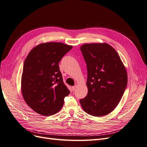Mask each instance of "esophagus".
Wrapping results in <instances>:
<instances>
[{"instance_id":"1","label":"esophagus","mask_w":147,"mask_h":147,"mask_svg":"<svg viewBox=\"0 0 147 147\" xmlns=\"http://www.w3.org/2000/svg\"><path fill=\"white\" fill-rule=\"evenodd\" d=\"M76 88H77L76 85H75L74 86H72V90H73V91H75V90H76Z\"/></svg>"}]
</instances>
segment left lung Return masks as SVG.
I'll return each instance as SVG.
<instances>
[{
  "mask_svg": "<svg viewBox=\"0 0 147 147\" xmlns=\"http://www.w3.org/2000/svg\"><path fill=\"white\" fill-rule=\"evenodd\" d=\"M80 50L87 66L88 91L80 102L88 114L105 116L116 108L126 90V68L108 43H86Z\"/></svg>",
  "mask_w": 147,
  "mask_h": 147,
  "instance_id": "left-lung-1",
  "label": "left lung"
}]
</instances>
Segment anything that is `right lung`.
Masks as SVG:
<instances>
[{
  "mask_svg": "<svg viewBox=\"0 0 147 147\" xmlns=\"http://www.w3.org/2000/svg\"><path fill=\"white\" fill-rule=\"evenodd\" d=\"M72 46L47 42L34 47L26 57L21 77V92L30 107L42 115H54L63 107L70 93L59 63Z\"/></svg>",
  "mask_w": 147,
  "mask_h": 147,
  "instance_id": "1",
  "label": "right lung"
}]
</instances>
